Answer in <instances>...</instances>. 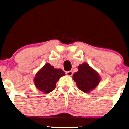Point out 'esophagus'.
Returning a JSON list of instances; mask_svg holds the SVG:
<instances>
[{
	"mask_svg": "<svg viewBox=\"0 0 129 129\" xmlns=\"http://www.w3.org/2000/svg\"><path fill=\"white\" fill-rule=\"evenodd\" d=\"M66 74L67 76H71L73 75V71H67L66 73Z\"/></svg>",
	"mask_w": 129,
	"mask_h": 129,
	"instance_id": "esophagus-1",
	"label": "esophagus"
}]
</instances>
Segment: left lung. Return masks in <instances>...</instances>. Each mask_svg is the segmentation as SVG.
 I'll use <instances>...</instances> for the list:
<instances>
[{"mask_svg":"<svg viewBox=\"0 0 129 129\" xmlns=\"http://www.w3.org/2000/svg\"><path fill=\"white\" fill-rule=\"evenodd\" d=\"M78 71L73 75V79L80 91L89 93L96 88L101 80L98 72L86 62L78 66Z\"/></svg>","mask_w":129,"mask_h":129,"instance_id":"left-lung-1","label":"left lung"}]
</instances>
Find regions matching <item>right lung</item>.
Returning a JSON list of instances; mask_svg holds the SVG:
<instances>
[{
    "label": "right lung",
    "mask_w": 129,
    "mask_h": 129,
    "mask_svg": "<svg viewBox=\"0 0 129 129\" xmlns=\"http://www.w3.org/2000/svg\"><path fill=\"white\" fill-rule=\"evenodd\" d=\"M64 75L62 69H55L49 63H46L36 73L33 82L36 88L47 94L55 88L56 82Z\"/></svg>",
    "instance_id": "1"
}]
</instances>
